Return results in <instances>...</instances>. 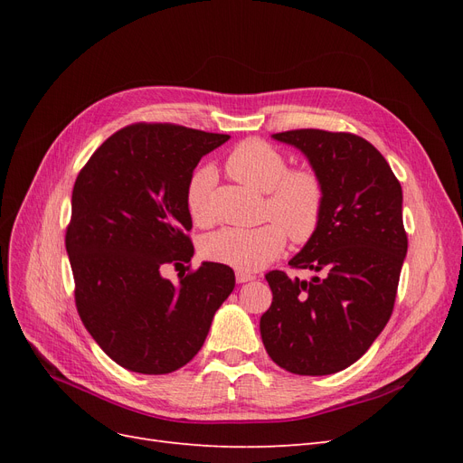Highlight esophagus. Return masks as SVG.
I'll list each match as a JSON object with an SVG mask.
<instances>
[{"instance_id": "esophagus-1", "label": "esophagus", "mask_w": 463, "mask_h": 463, "mask_svg": "<svg viewBox=\"0 0 463 463\" xmlns=\"http://www.w3.org/2000/svg\"><path fill=\"white\" fill-rule=\"evenodd\" d=\"M235 279H237V284H247V282H253L255 276H253V274H247V272H241V270H237V272H235Z\"/></svg>"}]
</instances>
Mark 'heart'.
<instances>
[{
  "label": "heart",
  "instance_id": "b5f03b06",
  "mask_svg": "<svg viewBox=\"0 0 463 463\" xmlns=\"http://www.w3.org/2000/svg\"><path fill=\"white\" fill-rule=\"evenodd\" d=\"M223 167L240 184L266 193L264 216L276 222L208 233L201 245L206 260L241 272H257L284 253L288 233L293 241L303 243L317 232L325 208V189L317 174L288 170L284 154L260 138H249L237 145L226 156ZM214 179L210 167H201L189 179L185 206L194 223H204L210 218L208 191Z\"/></svg>",
  "mask_w": 463,
  "mask_h": 463
}]
</instances>
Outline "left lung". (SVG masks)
I'll list each match as a JSON object with an SVG mask.
<instances>
[{
	"label": "left lung",
	"instance_id": "1",
	"mask_svg": "<svg viewBox=\"0 0 463 463\" xmlns=\"http://www.w3.org/2000/svg\"><path fill=\"white\" fill-rule=\"evenodd\" d=\"M303 152L325 189L317 232L289 260L309 282L266 274L270 309L260 317L270 359L293 374L322 376L355 363L394 309L408 235L402 185L369 141L352 133L298 129L272 135Z\"/></svg>",
	"mask_w": 463,
	"mask_h": 463
}]
</instances>
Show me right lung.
I'll use <instances>...</instances> for the list:
<instances>
[{
  "instance_id": "obj_1",
  "label": "right lung",
  "mask_w": 463,
  "mask_h": 463,
  "mask_svg": "<svg viewBox=\"0 0 463 463\" xmlns=\"http://www.w3.org/2000/svg\"><path fill=\"white\" fill-rule=\"evenodd\" d=\"M230 135L137 123L111 135L77 175L65 247L82 325L118 365L174 373L199 354L235 288L226 264L203 262L177 284L167 262L194 249L185 189L204 154Z\"/></svg>"
}]
</instances>
